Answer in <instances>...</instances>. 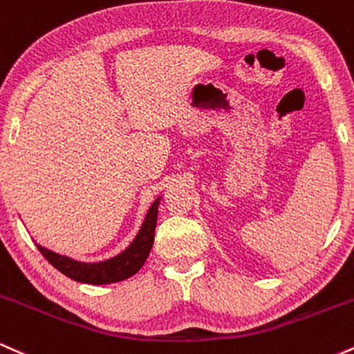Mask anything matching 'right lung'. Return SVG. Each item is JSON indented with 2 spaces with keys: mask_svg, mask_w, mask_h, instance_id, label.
I'll return each mask as SVG.
<instances>
[{
  "mask_svg": "<svg viewBox=\"0 0 354 354\" xmlns=\"http://www.w3.org/2000/svg\"><path fill=\"white\" fill-rule=\"evenodd\" d=\"M158 205H160V201L156 200L153 203L151 208H149L135 241L126 248L123 253L111 259H106V261L80 263L68 258V256L53 253V251L39 245L38 250L56 270L61 271L64 276H68V278L75 279V281L86 284H109L123 281V279L140 271V268L143 266L146 258H148L149 251H151L154 241V228H156L158 219Z\"/></svg>",
  "mask_w": 354,
  "mask_h": 354,
  "instance_id": "1",
  "label": "right lung"
}]
</instances>
